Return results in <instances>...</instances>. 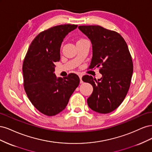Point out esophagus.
Returning <instances> with one entry per match:
<instances>
[{
	"label": "esophagus",
	"mask_w": 152,
	"mask_h": 152,
	"mask_svg": "<svg viewBox=\"0 0 152 152\" xmlns=\"http://www.w3.org/2000/svg\"><path fill=\"white\" fill-rule=\"evenodd\" d=\"M79 79H80V84H82V83H83V81H82V75H79Z\"/></svg>",
	"instance_id": "1"
}]
</instances>
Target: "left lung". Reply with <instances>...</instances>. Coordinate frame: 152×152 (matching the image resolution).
<instances>
[{"label":"left lung","mask_w":152,"mask_h":152,"mask_svg":"<svg viewBox=\"0 0 152 152\" xmlns=\"http://www.w3.org/2000/svg\"><path fill=\"white\" fill-rule=\"evenodd\" d=\"M79 29L89 39L93 57L89 68L100 66L101 79L84 75L82 80L93 87L87 100L89 107L100 113L115 110L125 98L133 72L132 58L128 46L117 32L96 25L79 26Z\"/></svg>","instance_id":"8db88e82"}]
</instances>
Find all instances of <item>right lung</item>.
<instances>
[{"label":"right lung","instance_id":"add662e5","mask_svg":"<svg viewBox=\"0 0 152 152\" xmlns=\"http://www.w3.org/2000/svg\"><path fill=\"white\" fill-rule=\"evenodd\" d=\"M62 25L40 33L32 41L23 65L24 88L31 103L40 112L54 116L65 109L80 83L70 73L62 79L54 73V63L60 60V48L65 37L77 28Z\"/></svg>","mask_w":152,"mask_h":152}]
</instances>
